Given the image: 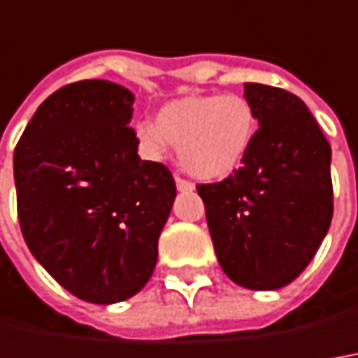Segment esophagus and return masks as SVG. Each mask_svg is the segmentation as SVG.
Listing matches in <instances>:
<instances>
[{
    "label": "esophagus",
    "mask_w": 358,
    "mask_h": 358,
    "mask_svg": "<svg viewBox=\"0 0 358 358\" xmlns=\"http://www.w3.org/2000/svg\"><path fill=\"white\" fill-rule=\"evenodd\" d=\"M176 188H178L180 192H192V189H194V184H192L189 180L176 176Z\"/></svg>",
    "instance_id": "obj_1"
}]
</instances>
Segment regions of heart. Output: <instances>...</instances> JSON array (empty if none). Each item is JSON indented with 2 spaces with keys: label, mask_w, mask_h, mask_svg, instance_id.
I'll return each instance as SVG.
<instances>
[{
  "label": "heart",
  "mask_w": 358,
  "mask_h": 358,
  "mask_svg": "<svg viewBox=\"0 0 358 358\" xmlns=\"http://www.w3.org/2000/svg\"><path fill=\"white\" fill-rule=\"evenodd\" d=\"M259 113L241 94H192L160 109L157 123H141L137 141L150 159L178 147L182 169L199 180H221L243 166L259 133Z\"/></svg>",
  "instance_id": "b5f03b06"
}]
</instances>
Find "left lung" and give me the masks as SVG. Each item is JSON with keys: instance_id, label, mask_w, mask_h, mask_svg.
Segmentation results:
<instances>
[{"instance_id": "8db88e82", "label": "left lung", "mask_w": 358, "mask_h": 358, "mask_svg": "<svg viewBox=\"0 0 358 358\" xmlns=\"http://www.w3.org/2000/svg\"><path fill=\"white\" fill-rule=\"evenodd\" d=\"M259 113L247 160L198 184L223 272L249 290H278L300 276L331 225V147L300 97L245 84Z\"/></svg>"}]
</instances>
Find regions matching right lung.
Segmentation results:
<instances>
[{
  "label": "right lung",
  "mask_w": 358,
  "mask_h": 358,
  "mask_svg": "<svg viewBox=\"0 0 358 358\" xmlns=\"http://www.w3.org/2000/svg\"><path fill=\"white\" fill-rule=\"evenodd\" d=\"M135 96L82 80L38 106L13 152L29 250L76 298L115 303L150 278L176 198L170 170L137 155Z\"/></svg>",
  "instance_id": "obj_1"
}]
</instances>
